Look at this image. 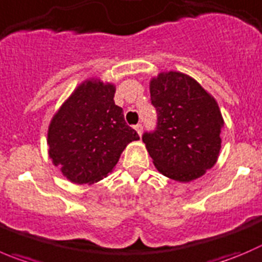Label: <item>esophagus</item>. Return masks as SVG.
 I'll return each instance as SVG.
<instances>
[{
    "label": "esophagus",
    "mask_w": 262,
    "mask_h": 262,
    "mask_svg": "<svg viewBox=\"0 0 262 262\" xmlns=\"http://www.w3.org/2000/svg\"><path fill=\"white\" fill-rule=\"evenodd\" d=\"M135 129H136V133L139 134V136H141V134H143V126H141V124H136Z\"/></svg>",
    "instance_id": "obj_1"
}]
</instances>
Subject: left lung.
<instances>
[{"label":"left lung","instance_id":"obj_1","mask_svg":"<svg viewBox=\"0 0 262 262\" xmlns=\"http://www.w3.org/2000/svg\"><path fill=\"white\" fill-rule=\"evenodd\" d=\"M149 90L158 124L143 141L156 168L180 183L203 176L221 149L224 118L217 101L193 77L176 71L153 77Z\"/></svg>","mask_w":262,"mask_h":262}]
</instances>
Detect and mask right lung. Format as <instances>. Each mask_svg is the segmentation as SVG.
Returning <instances> with one entry per match:
<instances>
[{"label": "right lung", "instance_id": "add662e5", "mask_svg": "<svg viewBox=\"0 0 262 262\" xmlns=\"http://www.w3.org/2000/svg\"><path fill=\"white\" fill-rule=\"evenodd\" d=\"M116 86L89 78L73 90L47 129L49 157L74 184H95L114 170L122 151L139 140L114 103Z\"/></svg>", "mask_w": 262, "mask_h": 262}]
</instances>
